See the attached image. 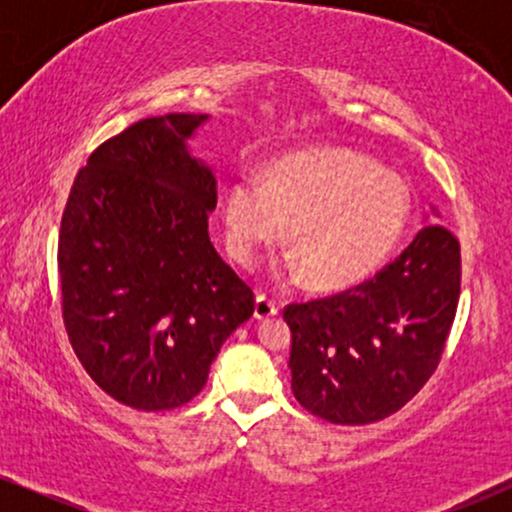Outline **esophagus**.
Returning a JSON list of instances; mask_svg holds the SVG:
<instances>
[{
  "label": "esophagus",
  "mask_w": 512,
  "mask_h": 512,
  "mask_svg": "<svg viewBox=\"0 0 512 512\" xmlns=\"http://www.w3.org/2000/svg\"><path fill=\"white\" fill-rule=\"evenodd\" d=\"M276 313H279V303H276L274 298H269L267 293H257V298H255L257 320H267V317H272Z\"/></svg>",
  "instance_id": "esophagus-1"
}]
</instances>
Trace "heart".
I'll return each instance as SVG.
<instances>
[{"label":"heart","instance_id":"obj_1","mask_svg":"<svg viewBox=\"0 0 512 512\" xmlns=\"http://www.w3.org/2000/svg\"><path fill=\"white\" fill-rule=\"evenodd\" d=\"M411 211L409 187L373 158L346 149L281 158L257 178H238L223 202L226 243L240 264L289 226L293 272L317 289L366 279L397 248Z\"/></svg>","mask_w":512,"mask_h":512}]
</instances>
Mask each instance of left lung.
I'll return each mask as SVG.
<instances>
[{"mask_svg":"<svg viewBox=\"0 0 512 512\" xmlns=\"http://www.w3.org/2000/svg\"><path fill=\"white\" fill-rule=\"evenodd\" d=\"M460 240L426 226L407 250L354 289L291 303V387L330 424L387 419L436 373L457 313Z\"/></svg>","mask_w":512,"mask_h":512,"instance_id":"left-lung-1","label":"left lung"}]
</instances>
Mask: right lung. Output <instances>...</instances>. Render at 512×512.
<instances>
[{
  "instance_id": "add662e5",
  "label": "right lung",
  "mask_w": 512,
  "mask_h": 512,
  "mask_svg": "<svg viewBox=\"0 0 512 512\" xmlns=\"http://www.w3.org/2000/svg\"><path fill=\"white\" fill-rule=\"evenodd\" d=\"M207 115L134 122L76 173L57 240L62 320L91 380L142 411L199 395L255 293L209 240L216 178L185 139Z\"/></svg>"
}]
</instances>
